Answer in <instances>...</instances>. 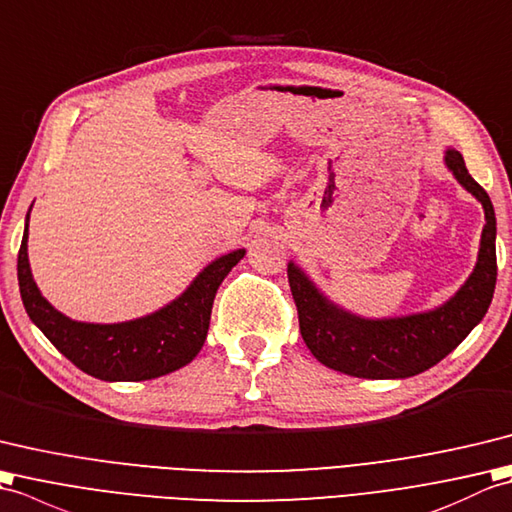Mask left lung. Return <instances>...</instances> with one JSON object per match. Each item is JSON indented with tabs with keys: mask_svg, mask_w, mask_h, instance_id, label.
Listing matches in <instances>:
<instances>
[{
	"mask_svg": "<svg viewBox=\"0 0 512 512\" xmlns=\"http://www.w3.org/2000/svg\"><path fill=\"white\" fill-rule=\"evenodd\" d=\"M445 164L482 203L486 225L473 274L438 309L392 320H363L328 302L313 282L289 263L287 276L293 302L298 306L302 339L326 368L359 379L414 377L445 359L486 315L497 280L495 210L486 190L469 175L458 151L449 149Z\"/></svg>",
	"mask_w": 512,
	"mask_h": 512,
	"instance_id": "8db88e82",
	"label": "left lung"
}]
</instances>
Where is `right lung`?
Returning a JSON list of instances; mask_svg holds the SVG:
<instances>
[{
    "mask_svg": "<svg viewBox=\"0 0 512 512\" xmlns=\"http://www.w3.org/2000/svg\"><path fill=\"white\" fill-rule=\"evenodd\" d=\"M28 221L30 214L17 258L19 291L26 313L76 368L102 381L157 379L195 359L206 342L214 295L223 278L245 256V249H236L217 258L177 300L140 320L120 324L74 322L56 311L32 280L26 245Z\"/></svg>",
    "mask_w": 512,
    "mask_h": 512,
    "instance_id": "right-lung-1",
    "label": "right lung"
}]
</instances>
